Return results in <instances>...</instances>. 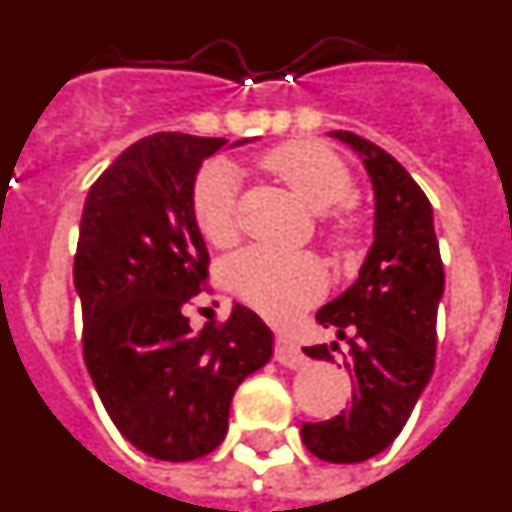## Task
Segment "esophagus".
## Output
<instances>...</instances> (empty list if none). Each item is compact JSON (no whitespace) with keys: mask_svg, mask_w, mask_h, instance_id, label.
Listing matches in <instances>:
<instances>
[{"mask_svg":"<svg viewBox=\"0 0 512 512\" xmlns=\"http://www.w3.org/2000/svg\"><path fill=\"white\" fill-rule=\"evenodd\" d=\"M274 359L282 366H289V369H297V366L305 364V354L300 351V346L292 338L282 336V333H277V338H274Z\"/></svg>","mask_w":512,"mask_h":512,"instance_id":"obj_1","label":"esophagus"}]
</instances>
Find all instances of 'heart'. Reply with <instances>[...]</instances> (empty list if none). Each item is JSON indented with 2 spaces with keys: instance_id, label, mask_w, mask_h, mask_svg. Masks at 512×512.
Instances as JSON below:
<instances>
[{
  "instance_id": "heart-1",
  "label": "heart",
  "mask_w": 512,
  "mask_h": 512,
  "mask_svg": "<svg viewBox=\"0 0 512 512\" xmlns=\"http://www.w3.org/2000/svg\"><path fill=\"white\" fill-rule=\"evenodd\" d=\"M261 166L297 194L307 207L323 212V235L336 253H354L364 238V217L348 205L354 176L336 153L289 140L261 156ZM192 217L212 246H228L238 235V174L225 161L207 164L192 187ZM225 284L246 305L269 320H289L318 300L325 289V269L312 253H287L253 246L225 266Z\"/></svg>"
}]
</instances>
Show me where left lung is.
I'll use <instances>...</instances> for the list:
<instances>
[{
    "instance_id": "8db88e82",
    "label": "left lung",
    "mask_w": 512,
    "mask_h": 512,
    "mask_svg": "<svg viewBox=\"0 0 512 512\" xmlns=\"http://www.w3.org/2000/svg\"><path fill=\"white\" fill-rule=\"evenodd\" d=\"M330 135L359 151L372 176L374 246L354 287L315 315L348 343L343 364L354 379V395L341 415L302 423L300 433L318 459L359 464L395 441L431 379L443 261L431 202L405 166L361 135ZM336 348L338 343H318L305 354L333 361L330 351Z\"/></svg>"
}]
</instances>
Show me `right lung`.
<instances>
[{"instance_id":"obj_1","label":"right lung","mask_w":512,"mask_h":512,"mask_svg":"<svg viewBox=\"0 0 512 512\" xmlns=\"http://www.w3.org/2000/svg\"><path fill=\"white\" fill-rule=\"evenodd\" d=\"M225 143L140 138L102 171L81 212L74 284L84 364L117 431L161 461L200 459L220 446L235 387L269 361L274 343L243 305L200 333L189 328L187 307L210 277L192 217L194 176Z\"/></svg>"}]
</instances>
